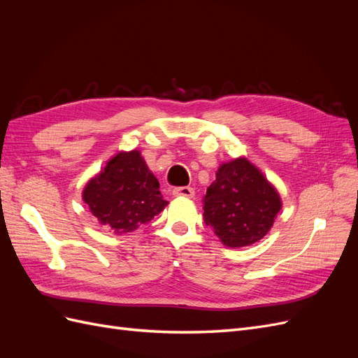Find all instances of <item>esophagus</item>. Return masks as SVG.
<instances>
[{
	"label": "esophagus",
	"mask_w": 358,
	"mask_h": 358,
	"mask_svg": "<svg viewBox=\"0 0 358 358\" xmlns=\"http://www.w3.org/2000/svg\"><path fill=\"white\" fill-rule=\"evenodd\" d=\"M173 196L192 199L194 197V189L189 188V187H178V188L173 189Z\"/></svg>",
	"instance_id": "esophagus-1"
}]
</instances>
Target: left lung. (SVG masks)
<instances>
[{
    "instance_id": "8db88e82",
    "label": "left lung",
    "mask_w": 358,
    "mask_h": 358,
    "mask_svg": "<svg viewBox=\"0 0 358 358\" xmlns=\"http://www.w3.org/2000/svg\"><path fill=\"white\" fill-rule=\"evenodd\" d=\"M280 209V194L246 157L222 162L203 197L206 225L233 249L262 241Z\"/></svg>"
}]
</instances>
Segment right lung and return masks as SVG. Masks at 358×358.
Masks as SVG:
<instances>
[{
    "label": "right lung",
    "mask_w": 358,
    "mask_h": 358,
    "mask_svg": "<svg viewBox=\"0 0 358 358\" xmlns=\"http://www.w3.org/2000/svg\"><path fill=\"white\" fill-rule=\"evenodd\" d=\"M82 200L96 221L119 236L148 224L169 204L158 179L137 149L119 150L107 159L100 173L85 185Z\"/></svg>",
    "instance_id": "1"
}]
</instances>
